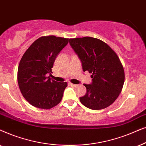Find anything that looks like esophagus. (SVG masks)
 Here are the masks:
<instances>
[{"instance_id":"esophagus-1","label":"esophagus","mask_w":146,"mask_h":146,"mask_svg":"<svg viewBox=\"0 0 146 146\" xmlns=\"http://www.w3.org/2000/svg\"><path fill=\"white\" fill-rule=\"evenodd\" d=\"M69 84L71 85V86H72V87H77L78 86V85H76V84H73V83H69Z\"/></svg>"}]
</instances>
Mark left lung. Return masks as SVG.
Returning <instances> with one entry per match:
<instances>
[{"instance_id": "obj_1", "label": "left lung", "mask_w": 146, "mask_h": 146, "mask_svg": "<svg viewBox=\"0 0 146 146\" xmlns=\"http://www.w3.org/2000/svg\"><path fill=\"white\" fill-rule=\"evenodd\" d=\"M69 43L81 59L83 71L92 74V83L84 84L87 93L79 98L81 103L93 110L108 108L119 96L125 81L119 57L108 44L97 38H70Z\"/></svg>"}]
</instances>
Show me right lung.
<instances>
[{"instance_id":"add662e5","label":"right lung","mask_w":146,"mask_h":146,"mask_svg":"<svg viewBox=\"0 0 146 146\" xmlns=\"http://www.w3.org/2000/svg\"><path fill=\"white\" fill-rule=\"evenodd\" d=\"M69 38L54 35L38 38L21 58L17 81L23 96L35 108L49 110L61 102L67 82H57L47 77L59 52Z\"/></svg>"}]
</instances>
